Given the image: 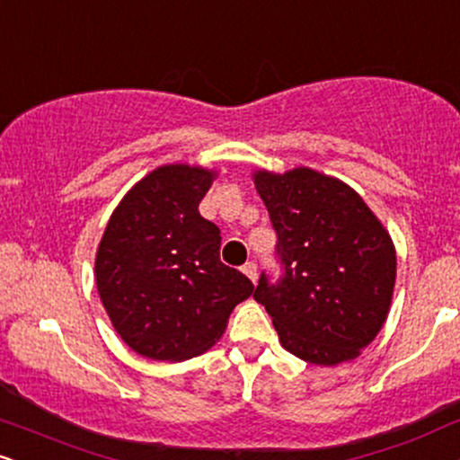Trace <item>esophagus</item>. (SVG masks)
Here are the masks:
<instances>
[{
	"mask_svg": "<svg viewBox=\"0 0 460 460\" xmlns=\"http://www.w3.org/2000/svg\"><path fill=\"white\" fill-rule=\"evenodd\" d=\"M242 272H244L248 279L252 280V283H257V265H254L252 261H248V263L242 265Z\"/></svg>",
	"mask_w": 460,
	"mask_h": 460,
	"instance_id": "obj_1",
	"label": "esophagus"
}]
</instances>
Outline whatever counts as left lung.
Returning a JSON list of instances; mask_svg holds the SVG:
<instances>
[{"label": "left lung", "mask_w": 460, "mask_h": 460, "mask_svg": "<svg viewBox=\"0 0 460 460\" xmlns=\"http://www.w3.org/2000/svg\"><path fill=\"white\" fill-rule=\"evenodd\" d=\"M283 276L261 274L254 300L287 351L334 367L359 356L388 317L396 280L390 234L353 188L308 167L257 171Z\"/></svg>", "instance_id": "obj_1"}]
</instances>
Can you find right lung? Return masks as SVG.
Wrapping results in <instances>:
<instances>
[{"label":"right lung","instance_id":"1","mask_svg":"<svg viewBox=\"0 0 460 460\" xmlns=\"http://www.w3.org/2000/svg\"><path fill=\"white\" fill-rule=\"evenodd\" d=\"M214 171L164 164L130 188L96 252V285L121 341L143 358L208 351L254 291L220 261V229L199 214Z\"/></svg>","mask_w":460,"mask_h":460}]
</instances>
